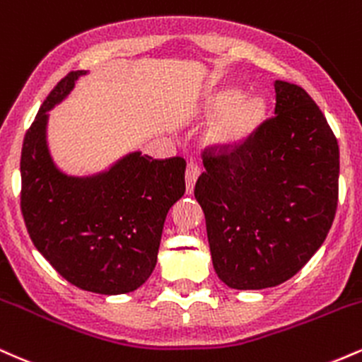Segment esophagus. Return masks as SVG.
<instances>
[{
    "label": "esophagus",
    "instance_id": "34e87169",
    "mask_svg": "<svg viewBox=\"0 0 362 362\" xmlns=\"http://www.w3.org/2000/svg\"><path fill=\"white\" fill-rule=\"evenodd\" d=\"M199 173H201V170H199L197 165L190 163L189 167H187V170H185V189H187V194H192L195 182H197V178H199Z\"/></svg>",
    "mask_w": 362,
    "mask_h": 362
}]
</instances>
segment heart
<instances>
[{"label": "heart", "mask_w": 362, "mask_h": 362, "mask_svg": "<svg viewBox=\"0 0 362 362\" xmlns=\"http://www.w3.org/2000/svg\"><path fill=\"white\" fill-rule=\"evenodd\" d=\"M211 112H221L206 132L207 143L214 146H231L255 129L265 117V100L262 97H243L240 90H224L214 95Z\"/></svg>", "instance_id": "b5f03b06"}]
</instances>
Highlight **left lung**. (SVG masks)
<instances>
[{
    "instance_id": "obj_1",
    "label": "left lung",
    "mask_w": 362,
    "mask_h": 362,
    "mask_svg": "<svg viewBox=\"0 0 362 362\" xmlns=\"http://www.w3.org/2000/svg\"><path fill=\"white\" fill-rule=\"evenodd\" d=\"M276 114L231 146L201 153L194 194L214 271L233 289L300 272L325 242L339 202V144L301 86L276 80Z\"/></svg>"
}]
</instances>
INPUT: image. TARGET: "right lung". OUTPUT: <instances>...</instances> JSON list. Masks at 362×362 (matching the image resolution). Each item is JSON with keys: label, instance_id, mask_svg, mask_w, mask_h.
<instances>
[{"label": "right lung", "instance_id": "1", "mask_svg": "<svg viewBox=\"0 0 362 362\" xmlns=\"http://www.w3.org/2000/svg\"><path fill=\"white\" fill-rule=\"evenodd\" d=\"M80 74L54 86L25 134L20 206L35 248L66 281L98 294L131 293L155 269L165 218L185 192V160L131 153L102 175L61 173L45 143L47 112Z\"/></svg>", "mask_w": 362, "mask_h": 362}]
</instances>
